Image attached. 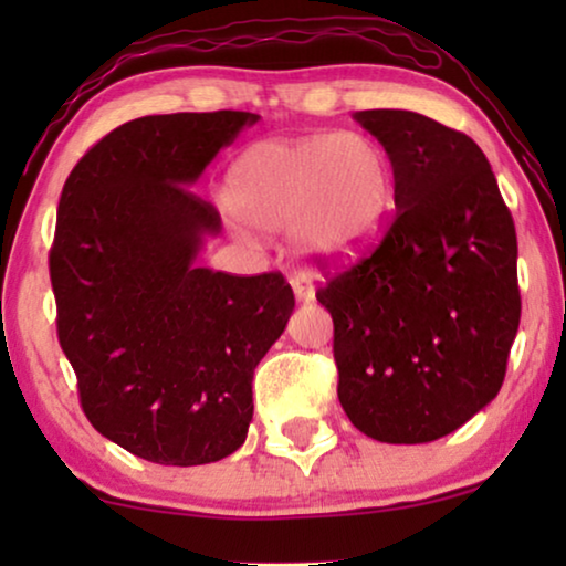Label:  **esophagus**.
Instances as JSON below:
<instances>
[{"label":"esophagus","instance_id":"1","mask_svg":"<svg viewBox=\"0 0 566 566\" xmlns=\"http://www.w3.org/2000/svg\"><path fill=\"white\" fill-rule=\"evenodd\" d=\"M291 289H293V293H296V301H312L314 298L312 277H308L306 273L291 275Z\"/></svg>","mask_w":566,"mask_h":566}]
</instances>
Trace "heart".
Segmentation results:
<instances>
[{"label":"heart","instance_id":"obj_1","mask_svg":"<svg viewBox=\"0 0 566 566\" xmlns=\"http://www.w3.org/2000/svg\"><path fill=\"white\" fill-rule=\"evenodd\" d=\"M223 198L247 227L268 234L289 229L306 260L337 262L384 227L394 206V165L360 130L268 138L231 165Z\"/></svg>","mask_w":566,"mask_h":566}]
</instances>
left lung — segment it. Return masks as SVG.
Masks as SVG:
<instances>
[{
  "label": "left lung",
  "mask_w": 566,
  "mask_h": 566,
  "mask_svg": "<svg viewBox=\"0 0 566 566\" xmlns=\"http://www.w3.org/2000/svg\"><path fill=\"white\" fill-rule=\"evenodd\" d=\"M394 165L397 213L316 301L335 322L337 397L381 443H430L497 397L521 324L515 223L484 151L412 111H360Z\"/></svg>",
  "instance_id": "left-lung-1"
}]
</instances>
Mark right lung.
Instances as JSON below:
<instances>
[{
  "instance_id": "right-lung-1",
  "label": "right lung",
  "mask_w": 566,
  "mask_h": 566,
  "mask_svg": "<svg viewBox=\"0 0 566 566\" xmlns=\"http://www.w3.org/2000/svg\"><path fill=\"white\" fill-rule=\"evenodd\" d=\"M242 111L146 115L97 142L64 182L51 285L61 350L92 428L138 459H227L252 422V376L296 306L281 273L198 265L221 216L198 198Z\"/></svg>"
}]
</instances>
